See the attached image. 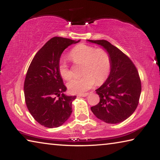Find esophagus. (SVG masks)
Wrapping results in <instances>:
<instances>
[{"instance_id":"34e87169","label":"esophagus","mask_w":160,"mask_h":160,"mask_svg":"<svg viewBox=\"0 0 160 160\" xmlns=\"http://www.w3.org/2000/svg\"><path fill=\"white\" fill-rule=\"evenodd\" d=\"M88 93H83V94H78V97H87V96H88Z\"/></svg>"}]
</instances>
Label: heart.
<instances>
[{
	"mask_svg": "<svg viewBox=\"0 0 160 160\" xmlns=\"http://www.w3.org/2000/svg\"><path fill=\"white\" fill-rule=\"evenodd\" d=\"M70 57L75 63L83 64L81 70L82 76L75 78L68 83V88L72 93L86 92L97 84H102L109 74L111 61L109 54L104 49L86 44H79L70 53ZM59 73L65 80H68L72 76L71 70L66 63L61 61L58 65Z\"/></svg>",
	"mask_w": 160,
	"mask_h": 160,
	"instance_id": "b5f03b06",
	"label": "heart"
}]
</instances>
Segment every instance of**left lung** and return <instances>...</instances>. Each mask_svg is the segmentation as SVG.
<instances>
[{
	"label": "left lung",
	"mask_w": 160,
	"mask_h": 160,
	"mask_svg": "<svg viewBox=\"0 0 160 160\" xmlns=\"http://www.w3.org/2000/svg\"><path fill=\"white\" fill-rule=\"evenodd\" d=\"M87 41L98 44L109 54L111 68L109 77L95 90L100 101L92 107V113L107 123H118L133 113L138 104L141 82L138 72L128 56L106 40Z\"/></svg>",
	"instance_id": "1"
}]
</instances>
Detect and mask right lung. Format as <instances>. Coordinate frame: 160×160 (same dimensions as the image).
<instances>
[{
	"instance_id": "1",
	"label": "right lung",
	"mask_w": 160,
	"mask_h": 160,
	"mask_svg": "<svg viewBox=\"0 0 160 160\" xmlns=\"http://www.w3.org/2000/svg\"><path fill=\"white\" fill-rule=\"evenodd\" d=\"M80 41L51 38L29 65L24 84L25 102L33 118L47 128L61 126L71 115L72 102L76 96L64 94L67 88L59 73L58 65L63 51Z\"/></svg>"
}]
</instances>
